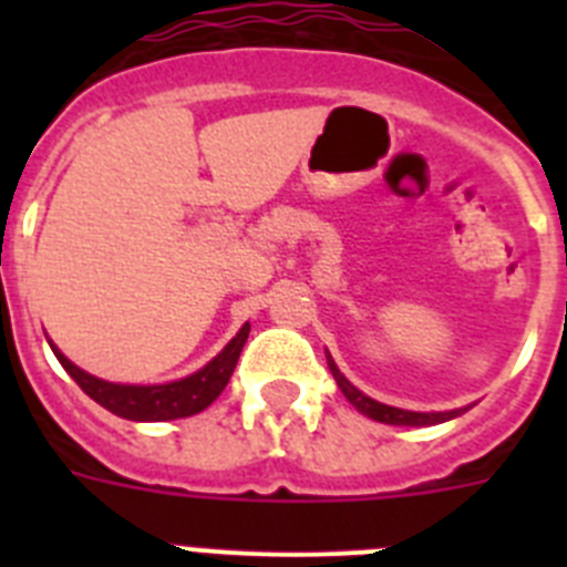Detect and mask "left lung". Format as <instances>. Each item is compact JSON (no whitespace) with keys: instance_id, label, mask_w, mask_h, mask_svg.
<instances>
[{"instance_id":"obj_1","label":"left lung","mask_w":567,"mask_h":567,"mask_svg":"<svg viewBox=\"0 0 567 567\" xmlns=\"http://www.w3.org/2000/svg\"><path fill=\"white\" fill-rule=\"evenodd\" d=\"M329 369H332L334 380H338L340 392L346 394V400L358 409V412H363L365 417L378 420V423H389V425H434V423H445V420L457 417V414H463L465 409H457V412H403V409H394V405H383L378 403V400L365 398L360 389H354L349 380L340 374V369L334 365V360L329 358Z\"/></svg>"}]
</instances>
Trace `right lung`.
Listing matches in <instances>:
<instances>
[{
  "label": "right lung",
  "mask_w": 567,
  "mask_h": 567,
  "mask_svg": "<svg viewBox=\"0 0 567 567\" xmlns=\"http://www.w3.org/2000/svg\"><path fill=\"white\" fill-rule=\"evenodd\" d=\"M249 338V323L240 327V332L235 334L227 343L218 358L209 360L202 372L189 374L184 380H175V383L164 385H122V383H107V380H99L93 374L82 372L79 365L70 363L56 346L50 343L53 354L59 358V363L64 365V372L76 380L79 389H82L87 398L96 400L99 405H104L107 412L118 414L124 420H144V423H158V420H178L189 417V414L204 412L209 403H213L218 394L224 392V385L229 383L235 372V363L240 358V349Z\"/></svg>",
  "instance_id": "obj_1"
}]
</instances>
